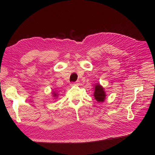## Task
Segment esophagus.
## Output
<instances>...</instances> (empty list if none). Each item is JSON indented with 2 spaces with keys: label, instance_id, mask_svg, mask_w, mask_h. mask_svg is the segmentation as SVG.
Masks as SVG:
<instances>
[{
  "label": "esophagus",
  "instance_id": "esophagus-1",
  "mask_svg": "<svg viewBox=\"0 0 155 155\" xmlns=\"http://www.w3.org/2000/svg\"><path fill=\"white\" fill-rule=\"evenodd\" d=\"M77 85H78V83H77V82H75V83H72L71 84V86H77Z\"/></svg>",
  "mask_w": 155,
  "mask_h": 155
}]
</instances>
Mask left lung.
Returning a JSON list of instances; mask_svg holds the SVG:
<instances>
[{"label":"left lung","instance_id":"8db88e82","mask_svg":"<svg viewBox=\"0 0 155 155\" xmlns=\"http://www.w3.org/2000/svg\"><path fill=\"white\" fill-rule=\"evenodd\" d=\"M94 97L96 101L98 103H103L105 101L106 98V93H105L104 89L103 86L99 83H97L94 87Z\"/></svg>","mask_w":155,"mask_h":155}]
</instances>
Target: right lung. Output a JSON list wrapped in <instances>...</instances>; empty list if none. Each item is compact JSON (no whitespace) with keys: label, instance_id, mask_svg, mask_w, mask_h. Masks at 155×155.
I'll list each match as a JSON object with an SVG mask.
<instances>
[{"label":"right lung","instance_id":"add662e5","mask_svg":"<svg viewBox=\"0 0 155 155\" xmlns=\"http://www.w3.org/2000/svg\"><path fill=\"white\" fill-rule=\"evenodd\" d=\"M52 97L54 98V99H57V97H58V95L57 92L53 91L52 92Z\"/></svg>","mask_w":155,"mask_h":155}]
</instances>
